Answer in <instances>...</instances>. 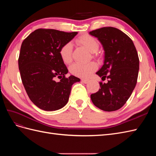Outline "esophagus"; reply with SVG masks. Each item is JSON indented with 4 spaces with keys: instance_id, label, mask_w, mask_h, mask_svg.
<instances>
[{
    "instance_id": "obj_1",
    "label": "esophagus",
    "mask_w": 156,
    "mask_h": 156,
    "mask_svg": "<svg viewBox=\"0 0 156 156\" xmlns=\"http://www.w3.org/2000/svg\"><path fill=\"white\" fill-rule=\"evenodd\" d=\"M81 81H82L83 83L87 84V83H88L89 80H88V79H81Z\"/></svg>"
}]
</instances>
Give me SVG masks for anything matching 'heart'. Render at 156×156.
<instances>
[{"mask_svg": "<svg viewBox=\"0 0 156 156\" xmlns=\"http://www.w3.org/2000/svg\"><path fill=\"white\" fill-rule=\"evenodd\" d=\"M76 42L92 54V57H97L96 51L100 48L98 41L93 36L84 34L80 36L76 39ZM61 60L65 64H68L72 60V46L70 43H66L61 47L59 51ZM97 68V65L93 62L85 64L75 63L70 67V73L75 76L79 77H88Z\"/></svg>", "mask_w": 156, "mask_h": 156, "instance_id": "1", "label": "heart"}]
</instances>
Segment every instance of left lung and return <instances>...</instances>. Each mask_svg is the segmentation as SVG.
I'll use <instances>...</instances> for the list:
<instances>
[{
	"label": "left lung",
	"mask_w": 156,
	"mask_h": 156,
	"mask_svg": "<svg viewBox=\"0 0 156 156\" xmlns=\"http://www.w3.org/2000/svg\"><path fill=\"white\" fill-rule=\"evenodd\" d=\"M98 37L105 51L104 64L96 73L102 81L100 88L90 95L92 103L105 111L124 105L137 81L139 58L133 41L120 30L108 27L90 32Z\"/></svg>",
	"instance_id": "left-lung-1"
}]
</instances>
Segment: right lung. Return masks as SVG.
<instances>
[{
  "instance_id": "obj_1",
  "label": "right lung",
  "mask_w": 156,
  "mask_h": 156,
  "mask_svg": "<svg viewBox=\"0 0 156 156\" xmlns=\"http://www.w3.org/2000/svg\"><path fill=\"white\" fill-rule=\"evenodd\" d=\"M77 34L39 29L23 41L18 58L22 83L30 100L42 110L56 111L65 106L73 84L80 81L73 75L66 77L68 70L59 55L61 47Z\"/></svg>"
}]
</instances>
